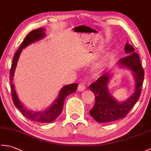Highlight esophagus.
<instances>
[{"label":"esophagus","mask_w":151,"mask_h":151,"mask_svg":"<svg viewBox=\"0 0 151 151\" xmlns=\"http://www.w3.org/2000/svg\"><path fill=\"white\" fill-rule=\"evenodd\" d=\"M86 89V86H85V84L83 83H80L78 85V90L79 91H83L85 90Z\"/></svg>","instance_id":"esophagus-1"}]
</instances>
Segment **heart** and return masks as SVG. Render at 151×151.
<instances>
[{
    "instance_id": "1",
    "label": "heart",
    "mask_w": 151,
    "mask_h": 151,
    "mask_svg": "<svg viewBox=\"0 0 151 151\" xmlns=\"http://www.w3.org/2000/svg\"><path fill=\"white\" fill-rule=\"evenodd\" d=\"M98 68H99H99H100V66H99V67H98Z\"/></svg>"
}]
</instances>
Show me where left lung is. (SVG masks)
Segmentation results:
<instances>
[{"instance_id":"obj_1","label":"left lung","mask_w":151,"mask_h":151,"mask_svg":"<svg viewBox=\"0 0 151 151\" xmlns=\"http://www.w3.org/2000/svg\"><path fill=\"white\" fill-rule=\"evenodd\" d=\"M125 52L129 53L126 57L119 60L118 64L132 71L136 82L134 92L127 100L119 102L109 92L107 85L112 77L111 72L101 75L96 81L89 86V89L95 96V104L90 110V114L100 123H109L126 116L136 101L139 99L142 91L144 71L140 62L139 55L134 52V48L127 42Z\"/></svg>"}]
</instances>
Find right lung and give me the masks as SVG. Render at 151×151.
Instances as JSON below:
<instances>
[{"mask_svg":"<svg viewBox=\"0 0 151 151\" xmlns=\"http://www.w3.org/2000/svg\"><path fill=\"white\" fill-rule=\"evenodd\" d=\"M45 37V33L44 31V28H38V29L31 31V32L24 38L23 42L21 44L19 50L15 52L13 59V62L12 64L11 69L9 72V80H10V86H11L12 90V100L17 108L22 112V114L28 120L33 121L36 123H50V122L55 120L58 116L60 114L62 111L63 106L64 104V100L65 98L69 94H71L76 92L78 84L72 83L70 85L65 86L61 89L60 91L58 98L56 99L54 102L52 104L51 106L48 107L46 110L41 111L39 112H33V111L28 110L24 107V105L21 102L17 96L15 91L14 84L13 83V78L14 76V73L17 64L19 56L22 49L27 47L28 45L31 43L35 42Z\"/></svg>","mask_w":151,"mask_h":151,"instance_id":"1","label":"right lung"}]
</instances>
